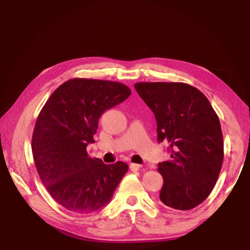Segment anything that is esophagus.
Instances as JSON below:
<instances>
[{"mask_svg":"<svg viewBox=\"0 0 250 250\" xmlns=\"http://www.w3.org/2000/svg\"><path fill=\"white\" fill-rule=\"evenodd\" d=\"M130 168H131V171H139V169L141 168V166H140V164H136V163H131Z\"/></svg>","mask_w":250,"mask_h":250,"instance_id":"34e87169","label":"esophagus"}]
</instances>
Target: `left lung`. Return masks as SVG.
<instances>
[{
    "label": "left lung",
    "mask_w": 250,
    "mask_h": 250,
    "mask_svg": "<svg viewBox=\"0 0 250 250\" xmlns=\"http://www.w3.org/2000/svg\"><path fill=\"white\" fill-rule=\"evenodd\" d=\"M134 88L155 114L158 142L167 143L171 152V160L158 164L160 200L175 209H192L214 189L224 161L218 116L188 83H137Z\"/></svg>",
    "instance_id": "1"
}]
</instances>
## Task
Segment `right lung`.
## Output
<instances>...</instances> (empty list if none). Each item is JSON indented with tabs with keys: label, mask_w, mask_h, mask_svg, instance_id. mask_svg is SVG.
Here are the masks:
<instances>
[{
	"label": "right lung",
	"mask_w": 250,
	"mask_h": 250,
	"mask_svg": "<svg viewBox=\"0 0 250 250\" xmlns=\"http://www.w3.org/2000/svg\"><path fill=\"white\" fill-rule=\"evenodd\" d=\"M131 90L124 83L73 78L63 83L42 108L32 135L34 163L49 194L64 208L89 214L113 198L128 164H104L89 157L99 119L124 102Z\"/></svg>",
	"instance_id": "1"
}]
</instances>
